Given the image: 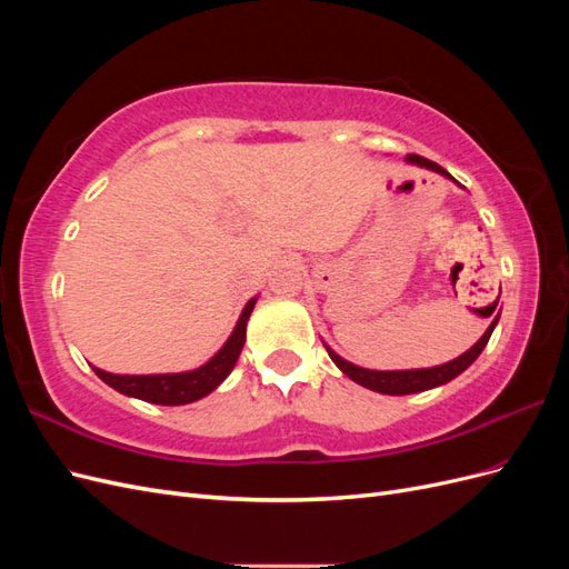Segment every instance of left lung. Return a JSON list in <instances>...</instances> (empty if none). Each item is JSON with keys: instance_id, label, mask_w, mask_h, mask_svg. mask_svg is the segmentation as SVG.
Instances as JSON below:
<instances>
[{"instance_id": "left-lung-1", "label": "left lung", "mask_w": 569, "mask_h": 569, "mask_svg": "<svg viewBox=\"0 0 569 569\" xmlns=\"http://www.w3.org/2000/svg\"><path fill=\"white\" fill-rule=\"evenodd\" d=\"M406 163H410V166H420V168H427V170H435V173H439V176H443V178H449V180H453L456 184H460L449 170H443L439 163H435V161H427V159H422V157H418V153H410V157H406ZM501 297V295H498ZM498 306V299L491 303V308H489V313H492L493 310L497 311L493 315V320H491V325L487 327V332L479 337V341L475 343V347H470L468 351H465L462 356H458V358H453V360H449V363H443V366H435V368H418V370H370V368H360V366H353V363H349L347 358H341L337 351H332L330 347H327V353H330V358H332V363L349 377V380H353L356 385H360V387H366V389H370V391H377V393H389V396H403V393H418V391H427V389H435V387H441V385H446V382H451V380H456V377L460 375V372H465L468 370L475 360L479 358V353L485 351V347H487V341H489V337H491V332H493V327L498 325V318H501V308H496Z\"/></svg>"}]
</instances>
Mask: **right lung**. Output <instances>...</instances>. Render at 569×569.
Listing matches in <instances>:
<instances>
[{
    "label": "right lung",
    "instance_id": "right-lung-1",
    "mask_svg": "<svg viewBox=\"0 0 569 569\" xmlns=\"http://www.w3.org/2000/svg\"><path fill=\"white\" fill-rule=\"evenodd\" d=\"M256 301L258 297L247 301L228 341L222 343V347L206 360L203 366L194 370L157 372V375H118V372L101 370L97 366H92V370L97 372L101 382H107L111 389L130 396V399H140L157 406L194 403L226 382L228 375L237 366V358L242 353V347L247 341V322Z\"/></svg>",
    "mask_w": 569,
    "mask_h": 569
}]
</instances>
